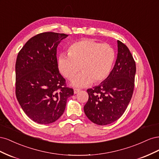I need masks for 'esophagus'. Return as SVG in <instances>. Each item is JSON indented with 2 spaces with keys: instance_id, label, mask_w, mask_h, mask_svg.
<instances>
[{
  "instance_id": "esophagus-1",
  "label": "esophagus",
  "mask_w": 159,
  "mask_h": 159,
  "mask_svg": "<svg viewBox=\"0 0 159 159\" xmlns=\"http://www.w3.org/2000/svg\"><path fill=\"white\" fill-rule=\"evenodd\" d=\"M80 91V89H74V93L75 94H76V93H78Z\"/></svg>"
}]
</instances>
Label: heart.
Returning a JSON list of instances; mask_svg holds the SVG:
<instances>
[{
	"instance_id": "1",
	"label": "heart",
	"mask_w": 159,
	"mask_h": 159,
	"mask_svg": "<svg viewBox=\"0 0 159 159\" xmlns=\"http://www.w3.org/2000/svg\"><path fill=\"white\" fill-rule=\"evenodd\" d=\"M115 58L113 48L92 40L85 39L73 43L68 50V55L61 54L57 60L61 73L70 80L79 71H82L72 81L74 87L83 88L106 80L111 72Z\"/></svg>"
}]
</instances>
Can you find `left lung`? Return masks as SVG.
Wrapping results in <instances>:
<instances>
[{"label":"left lung","instance_id":"8db88e82","mask_svg":"<svg viewBox=\"0 0 159 159\" xmlns=\"http://www.w3.org/2000/svg\"><path fill=\"white\" fill-rule=\"evenodd\" d=\"M115 64L108 78L87 90L89 99L84 106L86 116L99 125H106L122 116L132 98L136 65L127 46L117 40Z\"/></svg>","mask_w":159,"mask_h":159}]
</instances>
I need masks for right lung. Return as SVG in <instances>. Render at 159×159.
Returning a JSON list of instances; mask_svg holds the SVG:
<instances>
[{
  "mask_svg": "<svg viewBox=\"0 0 159 159\" xmlns=\"http://www.w3.org/2000/svg\"><path fill=\"white\" fill-rule=\"evenodd\" d=\"M68 35L52 32L33 36L18 52L16 96L27 116L40 124L56 121L64 113L67 99L74 95L57 66V47Z\"/></svg>",
  "mask_w": 159,
  "mask_h": 159,
  "instance_id": "1",
  "label": "right lung"
}]
</instances>
